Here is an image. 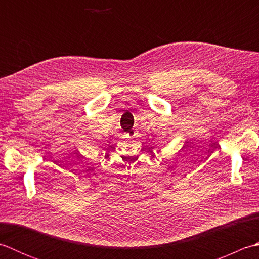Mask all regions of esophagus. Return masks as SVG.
Masks as SVG:
<instances>
[{"instance_id": "1", "label": "esophagus", "mask_w": 259, "mask_h": 259, "mask_svg": "<svg viewBox=\"0 0 259 259\" xmlns=\"http://www.w3.org/2000/svg\"><path fill=\"white\" fill-rule=\"evenodd\" d=\"M134 136H135V131L131 130V131H129V133L124 134V138H131V137H134Z\"/></svg>"}]
</instances>
